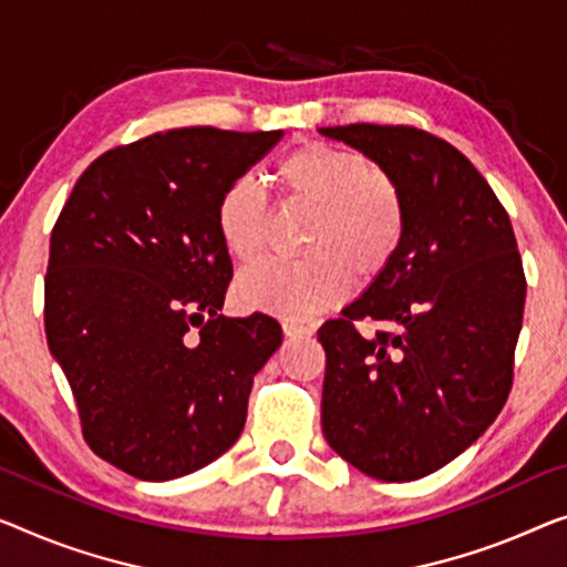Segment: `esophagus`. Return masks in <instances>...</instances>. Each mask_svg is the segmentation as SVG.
Masks as SVG:
<instances>
[{"mask_svg": "<svg viewBox=\"0 0 567 567\" xmlns=\"http://www.w3.org/2000/svg\"><path fill=\"white\" fill-rule=\"evenodd\" d=\"M282 331H285V336H290V338L310 336V328L298 323V320H282Z\"/></svg>", "mask_w": 567, "mask_h": 567, "instance_id": "1", "label": "esophagus"}]
</instances>
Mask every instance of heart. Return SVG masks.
<instances>
[{
  "label": "heart",
  "instance_id": "1",
  "mask_svg": "<svg viewBox=\"0 0 567 567\" xmlns=\"http://www.w3.org/2000/svg\"><path fill=\"white\" fill-rule=\"evenodd\" d=\"M285 196L316 206L308 226V259H259L234 282L244 310L308 318L349 292V272L361 282L390 267L404 236L400 190L382 167L351 150L306 142L277 163ZM269 200L251 177L224 188L216 203V234L234 259L247 261L265 247Z\"/></svg>",
  "mask_w": 567,
  "mask_h": 567
}]
</instances>
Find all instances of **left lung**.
Returning <instances> with one entry per match:
<instances>
[{
  "label": "left lung",
  "instance_id": "obj_1",
  "mask_svg": "<svg viewBox=\"0 0 567 567\" xmlns=\"http://www.w3.org/2000/svg\"><path fill=\"white\" fill-rule=\"evenodd\" d=\"M392 177L404 236L369 290L326 320L323 435L379 481L427 476L499 415L527 280L509 214L463 152L417 126H323ZM359 322H382L361 334Z\"/></svg>",
  "mask_w": 567,
  "mask_h": 567
}]
</instances>
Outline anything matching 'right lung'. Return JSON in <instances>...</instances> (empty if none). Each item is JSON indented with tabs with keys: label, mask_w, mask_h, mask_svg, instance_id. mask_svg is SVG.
Wrapping results in <instances>:
<instances>
[{
	"label": "right lung",
	"mask_w": 567,
	"mask_h": 567,
	"mask_svg": "<svg viewBox=\"0 0 567 567\" xmlns=\"http://www.w3.org/2000/svg\"><path fill=\"white\" fill-rule=\"evenodd\" d=\"M183 126L104 152L50 234L45 336L99 458L142 481L229 451L275 318L221 316L234 277L216 234L224 188L282 140Z\"/></svg>",
	"instance_id": "obj_1"
}]
</instances>
